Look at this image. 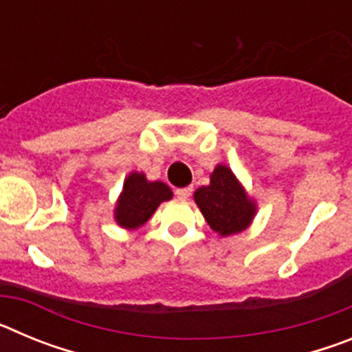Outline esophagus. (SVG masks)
Listing matches in <instances>:
<instances>
[{
    "label": "esophagus",
    "mask_w": 352,
    "mask_h": 352,
    "mask_svg": "<svg viewBox=\"0 0 352 352\" xmlns=\"http://www.w3.org/2000/svg\"><path fill=\"white\" fill-rule=\"evenodd\" d=\"M192 194V186H185V188H176V197L178 199H188Z\"/></svg>",
    "instance_id": "34e87169"
}]
</instances>
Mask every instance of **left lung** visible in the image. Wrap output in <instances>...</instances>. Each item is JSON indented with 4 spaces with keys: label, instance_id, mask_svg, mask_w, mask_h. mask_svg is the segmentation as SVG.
Returning <instances> with one entry per match:
<instances>
[{
    "label": "left lung",
    "instance_id": "left-lung-1",
    "mask_svg": "<svg viewBox=\"0 0 352 352\" xmlns=\"http://www.w3.org/2000/svg\"><path fill=\"white\" fill-rule=\"evenodd\" d=\"M194 201L211 229L220 236L245 231L257 210L256 203L248 197L234 173L222 164L211 173L210 185L195 190Z\"/></svg>",
    "mask_w": 352,
    "mask_h": 352
}]
</instances>
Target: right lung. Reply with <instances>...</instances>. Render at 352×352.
I'll return each instance as SVG.
<instances>
[{
    "label": "right lung",
    "instance_id": "right-lung-1",
    "mask_svg": "<svg viewBox=\"0 0 352 352\" xmlns=\"http://www.w3.org/2000/svg\"><path fill=\"white\" fill-rule=\"evenodd\" d=\"M169 199H173V192L166 183L148 182L142 173H130L114 208V219L123 229H138Z\"/></svg>",
    "mask_w": 352,
    "mask_h": 352
}]
</instances>
